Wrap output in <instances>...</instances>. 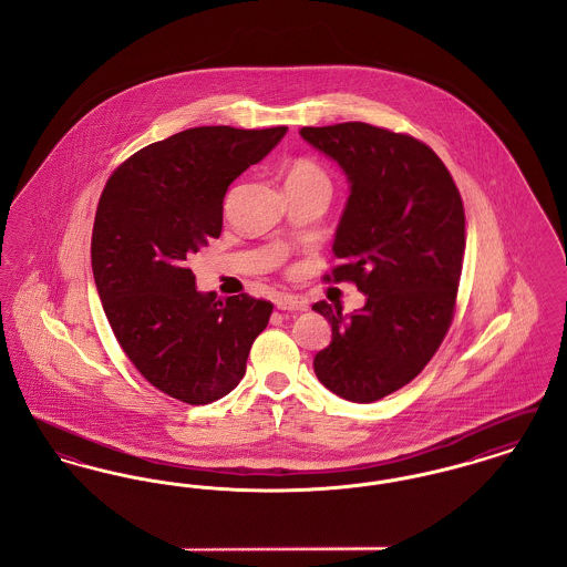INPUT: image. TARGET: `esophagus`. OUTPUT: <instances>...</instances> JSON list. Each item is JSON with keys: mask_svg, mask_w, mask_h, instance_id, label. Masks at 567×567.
I'll list each match as a JSON object with an SVG mask.
<instances>
[{"mask_svg": "<svg viewBox=\"0 0 567 567\" xmlns=\"http://www.w3.org/2000/svg\"><path fill=\"white\" fill-rule=\"evenodd\" d=\"M276 308L278 310H289V312H303V310H308V301L303 297L280 293L276 297Z\"/></svg>", "mask_w": 567, "mask_h": 567, "instance_id": "34e87169", "label": "esophagus"}]
</instances>
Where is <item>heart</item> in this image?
<instances>
[{
	"mask_svg": "<svg viewBox=\"0 0 567 567\" xmlns=\"http://www.w3.org/2000/svg\"><path fill=\"white\" fill-rule=\"evenodd\" d=\"M287 185H323L329 189V176L319 163L301 157L291 163Z\"/></svg>",
	"mask_w": 567,
	"mask_h": 567,
	"instance_id": "heart-1",
	"label": "heart"
}]
</instances>
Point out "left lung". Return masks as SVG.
Segmentation results:
<instances>
[{
    "label": "left lung",
    "instance_id": "8db88e82",
    "mask_svg": "<svg viewBox=\"0 0 567 567\" xmlns=\"http://www.w3.org/2000/svg\"><path fill=\"white\" fill-rule=\"evenodd\" d=\"M299 134L351 183L333 240L338 266L324 280H349L368 297L352 315L327 301L312 306L331 324L315 372L331 393L370 404L419 377L451 327L465 250L463 202L446 165L412 135L359 121Z\"/></svg>",
    "mask_w": 567,
    "mask_h": 567
}]
</instances>
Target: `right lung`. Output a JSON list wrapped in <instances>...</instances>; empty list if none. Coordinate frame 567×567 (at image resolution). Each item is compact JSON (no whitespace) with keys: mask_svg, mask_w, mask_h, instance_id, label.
<instances>
[{"mask_svg":"<svg viewBox=\"0 0 567 567\" xmlns=\"http://www.w3.org/2000/svg\"><path fill=\"white\" fill-rule=\"evenodd\" d=\"M287 127H193L121 163L97 204L91 266L110 327L135 370L165 395L210 404L238 386L266 299L199 293L187 259L220 236L229 185Z\"/></svg>","mask_w":567,"mask_h":567,"instance_id":"right-lung-1","label":"right lung"}]
</instances>
